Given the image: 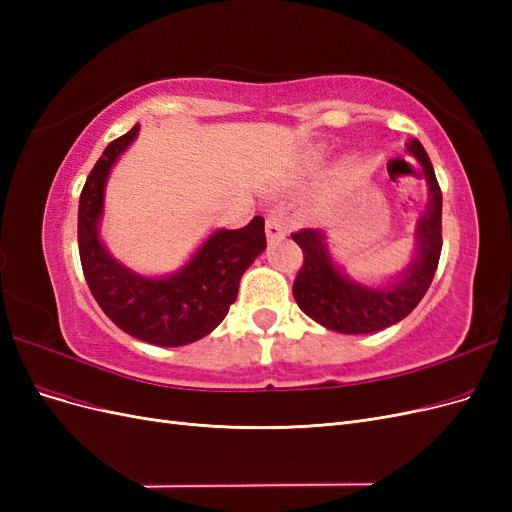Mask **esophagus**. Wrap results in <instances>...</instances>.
<instances>
[{
  "label": "esophagus",
  "mask_w": 512,
  "mask_h": 512,
  "mask_svg": "<svg viewBox=\"0 0 512 512\" xmlns=\"http://www.w3.org/2000/svg\"><path fill=\"white\" fill-rule=\"evenodd\" d=\"M265 228H267V239H269L271 243L284 239L286 232H288V226H286V222H284V218H282V213H277V211H273V213L267 215Z\"/></svg>",
  "instance_id": "obj_1"
}]
</instances>
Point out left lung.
Segmentation results:
<instances>
[{"mask_svg": "<svg viewBox=\"0 0 512 512\" xmlns=\"http://www.w3.org/2000/svg\"><path fill=\"white\" fill-rule=\"evenodd\" d=\"M408 153L427 179L429 207L416 228V256L399 282L386 288L356 284L333 265L322 230L292 232L303 250V265L292 284L294 301L322 327L348 335L382 331L404 320L431 286L442 252V192L427 151L416 138L408 143Z\"/></svg>", "mask_w": 512, "mask_h": 512, "instance_id": "obj_1", "label": "left lung"}]
</instances>
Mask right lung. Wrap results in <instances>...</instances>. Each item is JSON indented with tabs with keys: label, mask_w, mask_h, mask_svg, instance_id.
<instances>
[{
	"label": "right lung",
	"mask_w": 512,
	"mask_h": 512,
	"mask_svg": "<svg viewBox=\"0 0 512 512\" xmlns=\"http://www.w3.org/2000/svg\"><path fill=\"white\" fill-rule=\"evenodd\" d=\"M138 134V123L108 145L91 168L79 200V254L87 286L121 331L164 348L209 335L237 301L245 269L267 247L265 220L237 230H215L179 273L151 280L108 256L98 239L108 170Z\"/></svg>",
	"instance_id": "add662e5"
}]
</instances>
